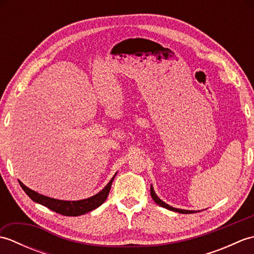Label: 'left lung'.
I'll return each mask as SVG.
<instances>
[{
    "label": "left lung",
    "instance_id": "1",
    "mask_svg": "<svg viewBox=\"0 0 254 254\" xmlns=\"http://www.w3.org/2000/svg\"><path fill=\"white\" fill-rule=\"evenodd\" d=\"M150 195H152V197H153V199L155 201V203H157L158 205H160L161 207H165V208H167V209L174 210V212H178V213H181V214H192V213H194V210H187V209L175 208V207L170 206V205L166 204L165 202L161 201V199H160L157 195H156V193H155V191H154V189H153L152 186H150Z\"/></svg>",
    "mask_w": 254,
    "mask_h": 254
}]
</instances>
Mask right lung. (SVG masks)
<instances>
[{
  "label": "right lung",
  "instance_id": "right-lung-1",
  "mask_svg": "<svg viewBox=\"0 0 254 254\" xmlns=\"http://www.w3.org/2000/svg\"><path fill=\"white\" fill-rule=\"evenodd\" d=\"M116 175L112 177V179L109 181V183H108L99 193H97L94 196H90L88 198L80 199V201H62V199L48 197L46 195H42V194L32 191L31 189L27 188L24 183H21L20 181L19 185L23 188V190L26 192L27 195H28L34 202L44 205V206L53 210V212L64 215V216H79V215H84L86 213L91 212V210L97 207H99L100 205L106 201L108 194L110 192L112 181L115 179Z\"/></svg>",
  "mask_w": 254,
  "mask_h": 254
}]
</instances>
